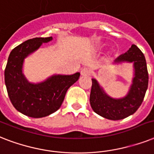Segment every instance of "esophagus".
Here are the masks:
<instances>
[{
	"label": "esophagus",
	"mask_w": 154,
	"mask_h": 154,
	"mask_svg": "<svg viewBox=\"0 0 154 154\" xmlns=\"http://www.w3.org/2000/svg\"><path fill=\"white\" fill-rule=\"evenodd\" d=\"M91 73V69L88 68V67H84V68H83L82 71H81V75H90Z\"/></svg>",
	"instance_id": "esophagus-1"
}]
</instances>
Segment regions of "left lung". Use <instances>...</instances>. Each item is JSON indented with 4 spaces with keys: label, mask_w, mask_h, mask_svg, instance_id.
Returning a JSON list of instances; mask_svg holds the SVG:
<instances>
[{
    "label": "left lung",
    "mask_w": 154,
    "mask_h": 154,
    "mask_svg": "<svg viewBox=\"0 0 154 154\" xmlns=\"http://www.w3.org/2000/svg\"><path fill=\"white\" fill-rule=\"evenodd\" d=\"M134 63V76L127 94L123 98H114L109 96L98 81L92 79L90 103L96 114L110 119L121 120L134 114L139 108L148 88L149 75L144 54L133 44L126 53L114 60V63Z\"/></svg>",
    "instance_id": "8db88e82"
}]
</instances>
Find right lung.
<instances>
[{
  "instance_id": "right-lung-1",
  "label": "right lung",
  "mask_w": 154,
  "mask_h": 154,
  "mask_svg": "<svg viewBox=\"0 0 154 154\" xmlns=\"http://www.w3.org/2000/svg\"><path fill=\"white\" fill-rule=\"evenodd\" d=\"M52 37H36L26 40L10 52L5 70V83L11 103L16 109L31 118H43L59 110L65 94L78 80L80 73L54 75L44 82L29 83L23 74L24 59Z\"/></svg>"
}]
</instances>
